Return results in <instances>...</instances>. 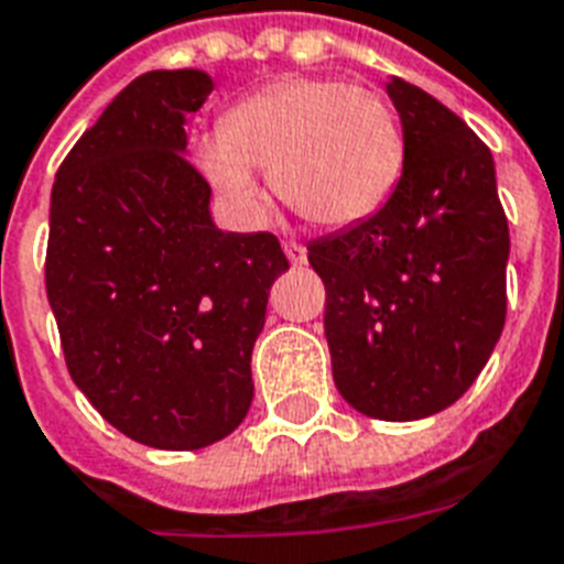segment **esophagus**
Wrapping results in <instances>:
<instances>
[{"instance_id":"esophagus-1","label":"esophagus","mask_w":564,"mask_h":564,"mask_svg":"<svg viewBox=\"0 0 564 564\" xmlns=\"http://www.w3.org/2000/svg\"><path fill=\"white\" fill-rule=\"evenodd\" d=\"M282 250H285V256H288V261H291V264H303V261H305V247H303V243L285 241V243H282Z\"/></svg>"}]
</instances>
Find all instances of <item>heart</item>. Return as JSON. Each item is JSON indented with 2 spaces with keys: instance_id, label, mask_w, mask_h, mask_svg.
Segmentation results:
<instances>
[{
  "instance_id": "1",
  "label": "heart",
  "mask_w": 564,
  "mask_h": 564,
  "mask_svg": "<svg viewBox=\"0 0 564 564\" xmlns=\"http://www.w3.org/2000/svg\"><path fill=\"white\" fill-rule=\"evenodd\" d=\"M194 159L243 220L264 214L261 169L300 217L338 229L391 199L405 141L394 108L368 87L291 76L243 96L223 129L196 138Z\"/></svg>"
}]
</instances>
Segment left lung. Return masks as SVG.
Segmentation results:
<instances>
[{"mask_svg":"<svg viewBox=\"0 0 564 564\" xmlns=\"http://www.w3.org/2000/svg\"><path fill=\"white\" fill-rule=\"evenodd\" d=\"M403 176L373 217L308 243L326 285L332 379L356 412L421 421L459 400L506 323L509 223L495 159L421 87L386 85Z\"/></svg>","mask_w":564,"mask_h":564,"instance_id":"left-lung-1","label":"left lung"}]
</instances>
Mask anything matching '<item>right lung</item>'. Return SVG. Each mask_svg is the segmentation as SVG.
Masks as SVG:
<instances>
[{"mask_svg":"<svg viewBox=\"0 0 564 564\" xmlns=\"http://www.w3.org/2000/svg\"><path fill=\"white\" fill-rule=\"evenodd\" d=\"M203 69L126 85L61 164L50 199L46 296L69 377L105 421L159 449L241 426L252 347L288 259L270 232H223L187 159Z\"/></svg>","mask_w":564,"mask_h":564,"instance_id":"1","label":"right lung"}]
</instances>
